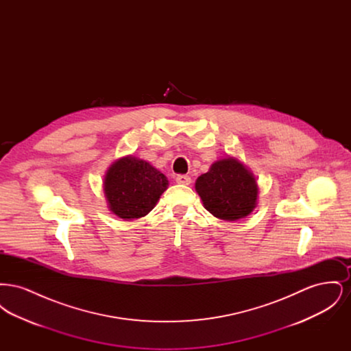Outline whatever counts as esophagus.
Segmentation results:
<instances>
[{"label": "esophagus", "instance_id": "esophagus-1", "mask_svg": "<svg viewBox=\"0 0 351 351\" xmlns=\"http://www.w3.org/2000/svg\"><path fill=\"white\" fill-rule=\"evenodd\" d=\"M175 180H176V183L183 184V185H189L191 184V178L188 175H178Z\"/></svg>", "mask_w": 351, "mask_h": 351}]
</instances>
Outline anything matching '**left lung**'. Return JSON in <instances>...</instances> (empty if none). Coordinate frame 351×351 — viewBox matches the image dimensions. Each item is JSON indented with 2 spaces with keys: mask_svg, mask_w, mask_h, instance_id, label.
Here are the masks:
<instances>
[{
  "mask_svg": "<svg viewBox=\"0 0 351 351\" xmlns=\"http://www.w3.org/2000/svg\"><path fill=\"white\" fill-rule=\"evenodd\" d=\"M204 208L215 217L237 221L249 216L258 200V184L254 175L235 158L215 162L195 185Z\"/></svg>",
  "mask_w": 351,
  "mask_h": 351,
  "instance_id": "1",
  "label": "left lung"
}]
</instances>
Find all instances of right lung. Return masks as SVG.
Returning <instances> with one entry per match:
<instances>
[{"mask_svg":"<svg viewBox=\"0 0 351 351\" xmlns=\"http://www.w3.org/2000/svg\"><path fill=\"white\" fill-rule=\"evenodd\" d=\"M167 188V178L160 171L132 155L116 160L104 179L109 209L123 219L145 217Z\"/></svg>","mask_w":351,"mask_h":351,"instance_id":"obj_1","label":"right lung"}]
</instances>
